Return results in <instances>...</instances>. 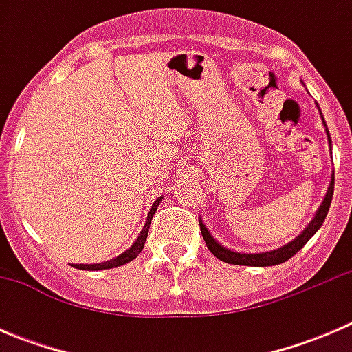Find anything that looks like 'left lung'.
I'll return each mask as SVG.
<instances>
[{
  "label": "left lung",
  "mask_w": 352,
  "mask_h": 352,
  "mask_svg": "<svg viewBox=\"0 0 352 352\" xmlns=\"http://www.w3.org/2000/svg\"><path fill=\"white\" fill-rule=\"evenodd\" d=\"M318 110H320V109H318ZM320 116H322V112H320ZM322 122H324L325 133H327L329 143H330V134H329V129H327V124H325V120H324V116H322ZM332 197H333V175H332V180H330L327 194H325L324 201H322L320 208H318L317 212H315V216H314V219L310 221V225H308L307 228H305L303 232H301L300 235L296 236V239L291 240L289 243L283 245V247L276 248V250L262 252V254H243V252H236V250H232V248H226L225 245L219 243L218 240H216L214 236L211 235V232L206 228V225L202 223L201 218H199V226H201L202 239H204L206 245H208L209 252H211L214 257H218L219 261L226 262V264L252 265V267L278 265V264H283V262H286L287 258L293 257V255L296 254L298 250H301V247H303V245L307 243L308 240H310L311 236H314L315 233L318 232V228L324 225V219H325V216H327V212H329Z\"/></svg>",
  "instance_id": "left-lung-1"
}]
</instances>
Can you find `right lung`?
<instances>
[{
    "label": "right lung",
    "instance_id": "obj_1",
    "mask_svg": "<svg viewBox=\"0 0 352 352\" xmlns=\"http://www.w3.org/2000/svg\"><path fill=\"white\" fill-rule=\"evenodd\" d=\"M163 197H158L155 201V204L151 206L150 212H148V219L146 223H144L143 230H141L140 236L136 239V242L131 245L129 248H127L126 252H122L120 255H117L116 258H112V261H107V262H100V264H73L76 269H83V271H102V269H112V267H119V265H124L127 264V262H131L133 258L138 257V254H141V250H143L144 247V242H146L148 239V232H150V225H151V218H153V214L156 212V208H158L160 201H162Z\"/></svg>",
    "mask_w": 352,
    "mask_h": 352
}]
</instances>
